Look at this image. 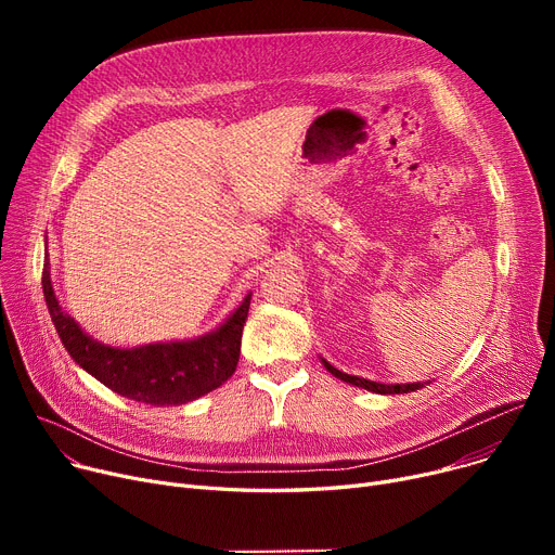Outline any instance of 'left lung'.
Masks as SVG:
<instances>
[{
    "instance_id": "8db88e82",
    "label": "left lung",
    "mask_w": 555,
    "mask_h": 555,
    "mask_svg": "<svg viewBox=\"0 0 555 555\" xmlns=\"http://www.w3.org/2000/svg\"><path fill=\"white\" fill-rule=\"evenodd\" d=\"M322 364L326 366L328 373H333L337 380L346 383V385H353V387H360V389H366V391H373V393H383V396H393V393H412L416 389H423L425 385L429 383H410V385H383V383H373V380H364V377H358V375H348L339 369H335L333 364H328L324 358H322Z\"/></svg>"
}]
</instances>
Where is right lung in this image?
Wrapping results in <instances>:
<instances>
[{
  "label": "right lung",
  "mask_w": 555,
  "mask_h": 555,
  "mask_svg": "<svg viewBox=\"0 0 555 555\" xmlns=\"http://www.w3.org/2000/svg\"><path fill=\"white\" fill-rule=\"evenodd\" d=\"M42 289L51 322L72 360L124 398L153 406H178L222 387L236 371L251 295L211 333L182 341L121 348L94 339L63 310L51 283L49 260L44 262Z\"/></svg>",
  "instance_id": "obj_1"
}]
</instances>
